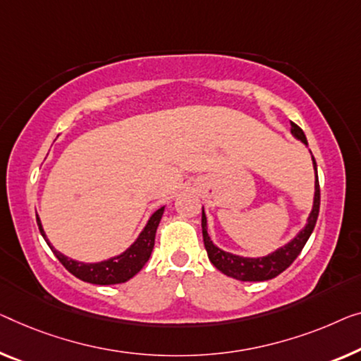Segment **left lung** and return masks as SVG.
Returning <instances> with one entry per match:
<instances>
[{
  "label": "left lung",
  "instance_id": "8db88e82",
  "mask_svg": "<svg viewBox=\"0 0 361 361\" xmlns=\"http://www.w3.org/2000/svg\"><path fill=\"white\" fill-rule=\"evenodd\" d=\"M290 133L295 139H298L308 147V141H306V136L303 129L295 125L293 121H290ZM311 154V150H310ZM311 160H313V169H314V197H313V207H311V212L306 219L305 227L300 230V232L293 236L292 240L287 241V243L282 245L281 248L276 251L269 252L266 256H257V257H248V256H240L233 255V252L220 250L217 245L211 240V236L207 233V217L206 212H204L202 207V238H204V246H206L207 256L211 259L212 264L219 269L220 272H224L225 276L233 277L236 281L243 282H262L269 281V279L277 277L279 274H282L285 269H287L292 262L297 259V256L303 250L306 241L313 233L316 220H318L319 214V181H318V166H316V160L311 154Z\"/></svg>",
  "mask_w": 361,
  "mask_h": 361
}]
</instances>
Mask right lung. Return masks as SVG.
Returning <instances> with one entry per match:
<instances>
[{"label":"right lung","instance_id":"right-lung-1","mask_svg":"<svg viewBox=\"0 0 361 361\" xmlns=\"http://www.w3.org/2000/svg\"><path fill=\"white\" fill-rule=\"evenodd\" d=\"M164 211L165 206L157 209V211L150 215L147 224L144 225V228L141 230V233L137 235V238L134 240L125 251L99 262L76 261L73 259V257L63 255L61 251L55 250V246L48 241L39 215H37V225H39L40 233L43 238H45L48 246H50L51 251L55 252L58 261H60L73 276H76L80 281L89 283L113 285L128 282L129 279H133L144 266H146L150 255H152L155 245V232H157L160 220H162Z\"/></svg>","mask_w":361,"mask_h":361}]
</instances>
